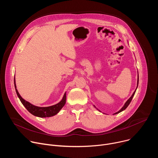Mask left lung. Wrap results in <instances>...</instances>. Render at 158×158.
<instances>
[{"mask_svg": "<svg viewBox=\"0 0 158 158\" xmlns=\"http://www.w3.org/2000/svg\"><path fill=\"white\" fill-rule=\"evenodd\" d=\"M138 83H139V76H138ZM137 87H138V86H137ZM137 89V88H136ZM136 89L135 90V91L134 92V93L132 94V95L131 96V97L126 101V102L125 103V104L124 105V106L121 108V110H119V111H118V112H116V113L114 114H118V113H119L120 112H121V111H123V110H124V109H126V108H127V107L129 106V104H130V102H131V101H132V98H133V96H134V94H135V93H136Z\"/></svg>", "mask_w": 158, "mask_h": 158, "instance_id": "left-lung-1", "label": "left lung"}]
</instances>
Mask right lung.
<instances>
[{"instance_id":"obj_1","label":"right lung","mask_w":158,"mask_h":158,"mask_svg":"<svg viewBox=\"0 0 158 158\" xmlns=\"http://www.w3.org/2000/svg\"><path fill=\"white\" fill-rule=\"evenodd\" d=\"M14 85L15 88L16 93L21 101L22 104H23L25 107L27 109V110L31 112L32 114L34 116L40 117V118H47V117H51L56 114H57L59 110L62 108V107L65 104L66 101V95L65 93L64 95V97L60 102L57 103V104H55L54 106H51L49 107H38L32 105V104L29 103V102L25 101L23 98H22L19 93H18L17 89H16V85H15V81L14 78Z\"/></svg>"}]
</instances>
